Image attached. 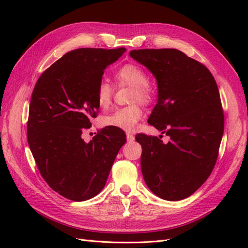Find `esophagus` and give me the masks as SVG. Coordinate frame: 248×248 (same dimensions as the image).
I'll list each match as a JSON object with an SVG mask.
<instances>
[{
  "instance_id": "obj_1",
  "label": "esophagus",
  "mask_w": 248,
  "mask_h": 248,
  "mask_svg": "<svg viewBox=\"0 0 248 248\" xmlns=\"http://www.w3.org/2000/svg\"><path fill=\"white\" fill-rule=\"evenodd\" d=\"M127 140L128 141H133L134 140V135L131 133H127Z\"/></svg>"
}]
</instances>
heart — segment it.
Listing matches in <instances>:
<instances>
[{"mask_svg":"<svg viewBox=\"0 0 248 248\" xmlns=\"http://www.w3.org/2000/svg\"><path fill=\"white\" fill-rule=\"evenodd\" d=\"M114 78L119 86H130L131 102H136L129 107L114 110L104 116L102 123L108 127L117 128L124 131L134 130L136 124L143 117V108L139 102L150 104L155 99V91L148 82V76L140 65L128 62L119 67L114 73ZM113 97V87L108 82H100L96 91V100L101 108H107L110 104Z\"/></svg>","mask_w":248,"mask_h":248,"instance_id":"heart-1","label":"heart"}]
</instances>
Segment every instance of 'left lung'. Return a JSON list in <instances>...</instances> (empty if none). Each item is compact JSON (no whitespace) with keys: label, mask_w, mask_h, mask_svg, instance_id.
<instances>
[{"label":"left lung","mask_w":248,"mask_h":248,"mask_svg":"<svg viewBox=\"0 0 248 248\" xmlns=\"http://www.w3.org/2000/svg\"><path fill=\"white\" fill-rule=\"evenodd\" d=\"M130 56L157 81V103L148 119L170 138L140 133V167L156 196L177 202L196 192L211 175L224 133L217 84L202 62L177 49H140Z\"/></svg>","instance_id":"8db88e82"}]
</instances>
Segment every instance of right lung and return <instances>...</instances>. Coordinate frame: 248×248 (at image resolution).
I'll return each mask as SVG.
<instances>
[{
	"label": "right lung",
	"mask_w": 248,
	"mask_h": 248,
	"mask_svg": "<svg viewBox=\"0 0 248 248\" xmlns=\"http://www.w3.org/2000/svg\"><path fill=\"white\" fill-rule=\"evenodd\" d=\"M124 48H82L46 69L31 93L28 141L41 177L73 202L96 196L107 183L119 149L127 141L116 128H103L86 144L83 130L97 117L98 84Z\"/></svg>",
	"instance_id": "1"
}]
</instances>
